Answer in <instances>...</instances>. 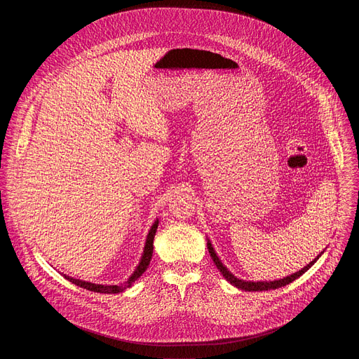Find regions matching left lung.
Masks as SVG:
<instances>
[{"mask_svg":"<svg viewBox=\"0 0 359 359\" xmlns=\"http://www.w3.org/2000/svg\"><path fill=\"white\" fill-rule=\"evenodd\" d=\"M206 246H208L210 255H211V257H212V260H214V263H215V266H217V268L219 269V272L222 273V276H224L225 279H227L231 285H234V287H237V288H240V290H244V291H268V290H276V288H280V287H285V285L291 284V282L295 280L297 278H299L304 272H307V271L314 265L316 260H317L320 256H322V255H318L313 262L309 263L307 266H304L301 271H298V272H295V273H292V275H290V276H287V278H284V279L252 282V280H243V279L236 278L227 268H225V266L222 265V262L219 260V257L217 256V253H215V250H214V248H212V244H211L210 240H208V243H206ZM322 253H323V252H322Z\"/></svg>","mask_w":359,"mask_h":359,"instance_id":"obj_1","label":"left lung"}]
</instances>
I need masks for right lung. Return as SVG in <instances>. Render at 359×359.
<instances>
[{"label":"right lung","mask_w":359,"mask_h":359,"mask_svg":"<svg viewBox=\"0 0 359 359\" xmlns=\"http://www.w3.org/2000/svg\"><path fill=\"white\" fill-rule=\"evenodd\" d=\"M157 227H158V219L151 225V229L148 231V236H147V240H145V246H144V252H142V256H141V260L138 263L137 269L134 271V273H132L129 276V279L126 282H123V284L121 285H100V284H93V282H87V280H81V279H75V278H71L68 275H64L65 279H68L69 282H72V284L79 285L81 288H86L88 291H94V292H103V294H118V292H122L125 291L126 288L132 287V284L145 272V269L148 268L149 262H151V256H153V243H154V236H156V231H157Z\"/></svg>","instance_id":"1"}]
</instances>
